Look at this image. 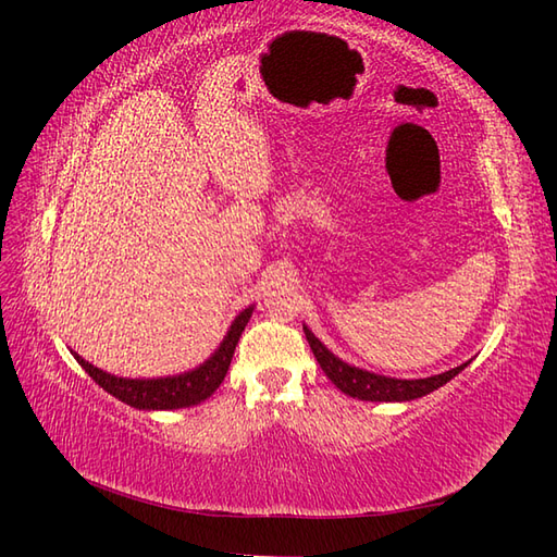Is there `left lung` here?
<instances>
[{
    "instance_id": "left-lung-1",
    "label": "left lung",
    "mask_w": 557,
    "mask_h": 557,
    "mask_svg": "<svg viewBox=\"0 0 557 557\" xmlns=\"http://www.w3.org/2000/svg\"><path fill=\"white\" fill-rule=\"evenodd\" d=\"M306 339L313 349V357L321 363L323 373L333 381L342 393L354 397V399H366V401H411L435 393L437 387L453 381L457 373H461L469 366L461 363L457 369H449L445 373H437L431 377H393V375H381L373 371L359 369V366H351L342 361L337 354L330 351L321 339H318L309 325H304Z\"/></svg>"
}]
</instances>
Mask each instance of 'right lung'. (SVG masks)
<instances>
[{"label": "right lung", "mask_w": 557, "mask_h": 557, "mask_svg": "<svg viewBox=\"0 0 557 557\" xmlns=\"http://www.w3.org/2000/svg\"><path fill=\"white\" fill-rule=\"evenodd\" d=\"M256 306H246L239 315L234 318L227 335L222 337L218 349L210 354V357L198 363L196 369L174 373V375H160V377H122L98 369V366L88 363L81 354H74V359L81 363V369L86 371L92 381H96L104 393H110L124 405L134 409H146V411H164V409H184L200 405V401L208 399L220 383L227 375V369L234 357V349L239 345V337L244 333L246 323L251 321Z\"/></svg>", "instance_id": "1"}]
</instances>
